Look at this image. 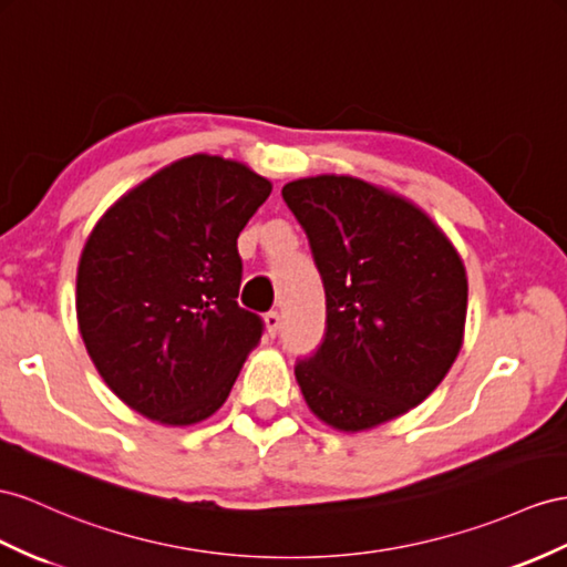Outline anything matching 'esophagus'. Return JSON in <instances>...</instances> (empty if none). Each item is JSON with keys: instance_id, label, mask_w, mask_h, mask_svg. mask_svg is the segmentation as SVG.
<instances>
[{"instance_id": "1", "label": "esophagus", "mask_w": 567, "mask_h": 567, "mask_svg": "<svg viewBox=\"0 0 567 567\" xmlns=\"http://www.w3.org/2000/svg\"><path fill=\"white\" fill-rule=\"evenodd\" d=\"M264 321H266V330H268V336H270V338L278 336L280 328H282V318H280V313H278V311H268V313H266V318H264Z\"/></svg>"}]
</instances>
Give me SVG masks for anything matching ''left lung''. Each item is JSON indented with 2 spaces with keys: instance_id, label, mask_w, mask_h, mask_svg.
Wrapping results in <instances>:
<instances>
[{
  "instance_id": "left-lung-1",
  "label": "left lung",
  "mask_w": 567,
  "mask_h": 567,
  "mask_svg": "<svg viewBox=\"0 0 567 567\" xmlns=\"http://www.w3.org/2000/svg\"><path fill=\"white\" fill-rule=\"evenodd\" d=\"M326 289V336L295 375L309 410L367 431L424 402L460 354L467 272L412 200L344 174L282 186Z\"/></svg>"
}]
</instances>
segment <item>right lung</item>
Instances as JSON below:
<instances>
[{"label": "right lung", "instance_id": "obj_1", "mask_svg": "<svg viewBox=\"0 0 567 567\" xmlns=\"http://www.w3.org/2000/svg\"><path fill=\"white\" fill-rule=\"evenodd\" d=\"M270 192L235 159L182 157L124 194L85 241V350L112 393L153 422L215 414L264 336V321L237 303V237Z\"/></svg>", "mask_w": 567, "mask_h": 567}]
</instances>
